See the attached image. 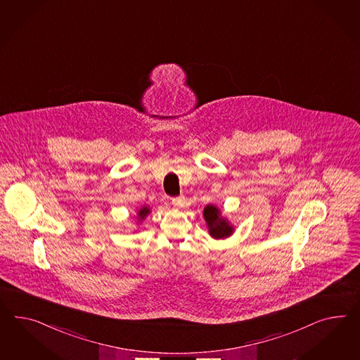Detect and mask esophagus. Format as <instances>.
Listing matches in <instances>:
<instances>
[{
	"mask_svg": "<svg viewBox=\"0 0 360 360\" xmlns=\"http://www.w3.org/2000/svg\"><path fill=\"white\" fill-rule=\"evenodd\" d=\"M179 202H181V198H173V199H172V203L174 205H179Z\"/></svg>",
	"mask_w": 360,
	"mask_h": 360,
	"instance_id": "1",
	"label": "esophagus"
}]
</instances>
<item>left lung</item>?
I'll list each match as a JSON object with an SVG mask.
<instances>
[{
    "label": "left lung",
    "mask_w": 360,
    "mask_h": 360,
    "mask_svg": "<svg viewBox=\"0 0 360 360\" xmlns=\"http://www.w3.org/2000/svg\"><path fill=\"white\" fill-rule=\"evenodd\" d=\"M203 216H205V223L211 237L220 240V238H226L233 233V226L226 221V219L221 217L220 210L216 205H205Z\"/></svg>",
    "instance_id": "obj_1"
}]
</instances>
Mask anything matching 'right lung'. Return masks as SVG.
Listing matches in <instances>:
<instances>
[{
    "instance_id": "obj_1",
    "label": "right lung",
    "mask_w": 360,
    "mask_h": 360,
    "mask_svg": "<svg viewBox=\"0 0 360 360\" xmlns=\"http://www.w3.org/2000/svg\"><path fill=\"white\" fill-rule=\"evenodd\" d=\"M150 212V210L148 208V207H143L141 210H139V212H137V219L139 220H144L146 217V214Z\"/></svg>"
}]
</instances>
